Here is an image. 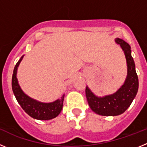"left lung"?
Segmentation results:
<instances>
[{"label":"left lung","mask_w":147,"mask_h":147,"mask_svg":"<svg viewBox=\"0 0 147 147\" xmlns=\"http://www.w3.org/2000/svg\"><path fill=\"white\" fill-rule=\"evenodd\" d=\"M115 42L120 45L127 60V75L124 84L113 94L98 97L88 86L85 89L87 100L93 112L100 115L115 116L124 113L130 106L138 90V78L136 71V65L131 55L129 44L120 38H115Z\"/></svg>","instance_id":"1"}]
</instances>
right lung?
Segmentation results:
<instances>
[{"instance_id": "right-lung-1", "label": "right lung", "mask_w": 147, "mask_h": 147, "mask_svg": "<svg viewBox=\"0 0 147 147\" xmlns=\"http://www.w3.org/2000/svg\"><path fill=\"white\" fill-rule=\"evenodd\" d=\"M23 57L24 55L22 56L19 61L17 62L13 71L11 87L15 98L23 110L33 119L37 120H50L54 119L62 111L65 94L62 95L61 98H58L54 102L48 103L39 102L26 94L20 88L17 78L18 68Z\"/></svg>"}]
</instances>
